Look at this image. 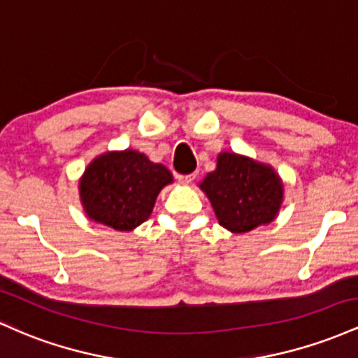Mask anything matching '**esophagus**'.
I'll return each instance as SVG.
<instances>
[{
  "mask_svg": "<svg viewBox=\"0 0 358 358\" xmlns=\"http://www.w3.org/2000/svg\"><path fill=\"white\" fill-rule=\"evenodd\" d=\"M178 179H179V182H182V184H191L192 180L196 179V174H186V176H178Z\"/></svg>",
  "mask_w": 358,
  "mask_h": 358,
  "instance_id": "obj_1",
  "label": "esophagus"
}]
</instances>
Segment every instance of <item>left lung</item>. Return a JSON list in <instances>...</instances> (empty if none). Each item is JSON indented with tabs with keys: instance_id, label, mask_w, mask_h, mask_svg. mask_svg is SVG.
I'll list each match as a JSON object with an SVG mask.
<instances>
[{
	"instance_id": "obj_1",
	"label": "left lung",
	"mask_w": 358,
	"mask_h": 358,
	"mask_svg": "<svg viewBox=\"0 0 358 358\" xmlns=\"http://www.w3.org/2000/svg\"><path fill=\"white\" fill-rule=\"evenodd\" d=\"M222 227L233 233L271 223L282 203V182L268 166L223 152L201 182Z\"/></svg>"
}]
</instances>
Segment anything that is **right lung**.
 I'll return each mask as SVG.
<instances>
[{
  "label": "right lung",
  "mask_w": 358,
  "mask_h": 358,
  "mask_svg": "<svg viewBox=\"0 0 358 358\" xmlns=\"http://www.w3.org/2000/svg\"><path fill=\"white\" fill-rule=\"evenodd\" d=\"M172 174L135 150L99 155L84 172L79 192L86 215L120 231L143 223Z\"/></svg>",
  "instance_id": "obj_1"
}]
</instances>
